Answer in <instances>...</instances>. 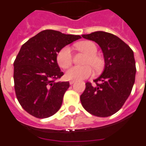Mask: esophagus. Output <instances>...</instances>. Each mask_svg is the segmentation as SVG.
Listing matches in <instances>:
<instances>
[{"label":"esophagus","instance_id":"obj_1","mask_svg":"<svg viewBox=\"0 0 146 146\" xmlns=\"http://www.w3.org/2000/svg\"><path fill=\"white\" fill-rule=\"evenodd\" d=\"M74 83V80H70V81H69V84H71V85L73 84Z\"/></svg>","mask_w":146,"mask_h":146}]
</instances>
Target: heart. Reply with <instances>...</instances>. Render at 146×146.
Instances as JSON below:
<instances>
[{"label":"heart","mask_w":146,"mask_h":146,"mask_svg":"<svg viewBox=\"0 0 146 146\" xmlns=\"http://www.w3.org/2000/svg\"><path fill=\"white\" fill-rule=\"evenodd\" d=\"M76 47L81 52L87 54L84 66H72L67 70L65 74V78L67 80H80L87 78L93 74L91 66L96 70L99 71L102 68L103 62L102 59L96 54L97 52V47L96 44L90 40L79 42ZM56 61L59 67L66 68L72 62V53L69 46H66L58 52L56 56ZM90 64V66L89 65Z\"/></svg>","instance_id":"heart-1"}]
</instances>
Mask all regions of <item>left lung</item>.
Instances as JSON below:
<instances>
[{"instance_id": "8db88e82", "label": "left lung", "mask_w": 146, "mask_h": 146, "mask_svg": "<svg viewBox=\"0 0 146 146\" xmlns=\"http://www.w3.org/2000/svg\"><path fill=\"white\" fill-rule=\"evenodd\" d=\"M82 37L101 47L105 67L102 74L93 80L95 84L86 83L80 102L92 115L108 117L121 109L131 93L136 72L133 52L118 37L108 32L95 31Z\"/></svg>"}]
</instances>
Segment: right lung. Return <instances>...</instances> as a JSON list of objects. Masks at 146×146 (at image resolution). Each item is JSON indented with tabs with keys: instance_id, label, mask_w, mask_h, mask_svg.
<instances>
[{
	"instance_id": "obj_1",
	"label": "right lung",
	"mask_w": 146,
	"mask_h": 146,
	"mask_svg": "<svg viewBox=\"0 0 146 146\" xmlns=\"http://www.w3.org/2000/svg\"><path fill=\"white\" fill-rule=\"evenodd\" d=\"M80 35L44 30L23 44L14 61V87L19 104L38 118H46L59 111L69 82L55 80L63 75L56 61L62 48Z\"/></svg>"
}]
</instances>
